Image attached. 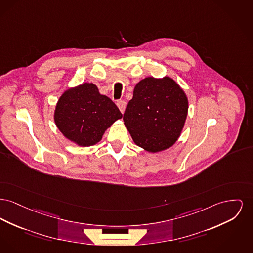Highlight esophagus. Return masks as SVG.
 Masks as SVG:
<instances>
[{
  "mask_svg": "<svg viewBox=\"0 0 253 253\" xmlns=\"http://www.w3.org/2000/svg\"><path fill=\"white\" fill-rule=\"evenodd\" d=\"M117 104H118V107H119L120 112L123 114L124 111H125V108H126V102L124 100H119Z\"/></svg>",
  "mask_w": 253,
  "mask_h": 253,
  "instance_id": "esophagus-1",
  "label": "esophagus"
}]
</instances>
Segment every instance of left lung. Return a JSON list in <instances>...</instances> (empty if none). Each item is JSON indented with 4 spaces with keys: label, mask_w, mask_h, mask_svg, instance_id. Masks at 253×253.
Wrapping results in <instances>:
<instances>
[{
    "label": "left lung",
    "mask_w": 253,
    "mask_h": 253,
    "mask_svg": "<svg viewBox=\"0 0 253 253\" xmlns=\"http://www.w3.org/2000/svg\"><path fill=\"white\" fill-rule=\"evenodd\" d=\"M187 110V97L173 79L146 77L135 85L123 120L134 143L156 153L177 141Z\"/></svg>",
    "instance_id": "left-lung-1"
}]
</instances>
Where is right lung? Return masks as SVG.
I'll return each mask as SVG.
<instances>
[{
    "mask_svg": "<svg viewBox=\"0 0 253 253\" xmlns=\"http://www.w3.org/2000/svg\"><path fill=\"white\" fill-rule=\"evenodd\" d=\"M121 118L117 105L100 94L92 83L66 90L54 113L61 133L80 146H90L100 141L106 129Z\"/></svg>",
    "mask_w": 253,
    "mask_h": 253,
    "instance_id": "right-lung-1",
    "label": "right lung"
}]
</instances>
